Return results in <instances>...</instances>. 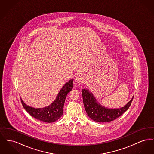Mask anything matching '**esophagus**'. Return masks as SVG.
Segmentation results:
<instances>
[{"instance_id":"esophagus-1","label":"esophagus","mask_w":154,"mask_h":154,"mask_svg":"<svg viewBox=\"0 0 154 154\" xmlns=\"http://www.w3.org/2000/svg\"><path fill=\"white\" fill-rule=\"evenodd\" d=\"M75 81L77 83H82L84 82V78L82 75H78L75 78Z\"/></svg>"}]
</instances>
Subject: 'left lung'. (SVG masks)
<instances>
[{
	"label": "left lung",
	"mask_w": 154,
	"mask_h": 154,
	"mask_svg": "<svg viewBox=\"0 0 154 154\" xmlns=\"http://www.w3.org/2000/svg\"><path fill=\"white\" fill-rule=\"evenodd\" d=\"M82 95L84 108L88 116L93 120L102 123L113 121L120 116L129 108L133 100V97L124 107L113 109L100 105L88 90L83 89Z\"/></svg>",
	"instance_id": "1"
}]
</instances>
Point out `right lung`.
I'll return each mask as SVG.
<instances>
[{"label":"right lung","instance_id":"add662e5","mask_svg":"<svg viewBox=\"0 0 154 154\" xmlns=\"http://www.w3.org/2000/svg\"><path fill=\"white\" fill-rule=\"evenodd\" d=\"M73 79L66 82L59 91L56 98L49 106L43 108H34L27 105L21 99L24 108L33 118L42 122L52 123L58 120L63 115L64 101L68 93L73 87Z\"/></svg>","mask_w":154,"mask_h":154}]
</instances>
